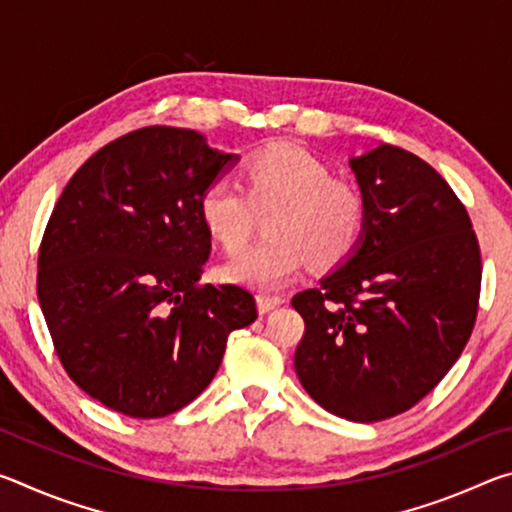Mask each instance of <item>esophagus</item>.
Here are the masks:
<instances>
[{
    "label": "esophagus",
    "instance_id": "obj_1",
    "mask_svg": "<svg viewBox=\"0 0 512 512\" xmlns=\"http://www.w3.org/2000/svg\"><path fill=\"white\" fill-rule=\"evenodd\" d=\"M282 298L280 296H266V293H262V296H257V307H259V314H268V311H273L282 305Z\"/></svg>",
    "mask_w": 512,
    "mask_h": 512
}]
</instances>
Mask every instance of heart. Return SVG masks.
<instances>
[{
    "instance_id": "1",
    "label": "heart",
    "mask_w": 512,
    "mask_h": 512,
    "mask_svg": "<svg viewBox=\"0 0 512 512\" xmlns=\"http://www.w3.org/2000/svg\"><path fill=\"white\" fill-rule=\"evenodd\" d=\"M271 237L241 248L223 264L230 282L271 291L291 282L311 262L332 266L352 255L366 228L359 189L332 178L323 162L300 146H271L244 167V189L228 176L210 180L198 196V216L214 241L237 250L250 237L255 210Z\"/></svg>"
}]
</instances>
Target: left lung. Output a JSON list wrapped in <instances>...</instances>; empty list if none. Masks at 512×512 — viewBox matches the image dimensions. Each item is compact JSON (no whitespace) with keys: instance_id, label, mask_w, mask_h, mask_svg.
Here are the masks:
<instances>
[{"instance_id":"8db88e82","label":"left lung","mask_w":512,"mask_h":512,"mask_svg":"<svg viewBox=\"0 0 512 512\" xmlns=\"http://www.w3.org/2000/svg\"><path fill=\"white\" fill-rule=\"evenodd\" d=\"M350 167L366 228L339 268L293 296L305 318L293 366L329 413L379 422L418 404L461 357L481 250L465 205L418 155L381 144Z\"/></svg>"}]
</instances>
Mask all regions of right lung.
Returning <instances> with one entry per match:
<instances>
[{"label":"right lung","instance_id":"1","mask_svg":"<svg viewBox=\"0 0 512 512\" xmlns=\"http://www.w3.org/2000/svg\"><path fill=\"white\" fill-rule=\"evenodd\" d=\"M237 160L187 128L146 126L97 151L60 194L38 253V300L74 384L128 418L201 395L253 293L201 284L212 235L198 196Z\"/></svg>","mask_w":512,"mask_h":512}]
</instances>
